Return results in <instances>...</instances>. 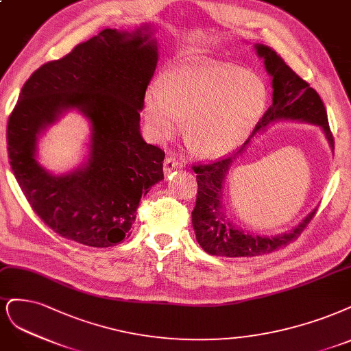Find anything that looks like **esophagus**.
<instances>
[{"label": "esophagus", "instance_id": "1", "mask_svg": "<svg viewBox=\"0 0 351 351\" xmlns=\"http://www.w3.org/2000/svg\"><path fill=\"white\" fill-rule=\"evenodd\" d=\"M178 168H181V162L177 158H174V156L168 155L164 160V171L170 173L173 170H178Z\"/></svg>", "mask_w": 351, "mask_h": 351}]
</instances>
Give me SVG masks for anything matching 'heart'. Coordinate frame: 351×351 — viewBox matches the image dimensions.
<instances>
[{
  "label": "heart",
  "mask_w": 351,
  "mask_h": 351,
  "mask_svg": "<svg viewBox=\"0 0 351 351\" xmlns=\"http://www.w3.org/2000/svg\"><path fill=\"white\" fill-rule=\"evenodd\" d=\"M269 101L264 81L234 64L187 62L170 69L162 87L145 99V117L156 139L174 135L184 120L190 148L203 156L237 148L258 123Z\"/></svg>",
  "instance_id": "obj_1"
}]
</instances>
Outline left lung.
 <instances>
[{
    "label": "left lung",
    "instance_id": "obj_1",
    "mask_svg": "<svg viewBox=\"0 0 351 351\" xmlns=\"http://www.w3.org/2000/svg\"><path fill=\"white\" fill-rule=\"evenodd\" d=\"M256 49L258 56L264 59L265 69L273 78V104L258 120L254 132L276 120H302L319 125L327 135L331 148H334L327 110L318 93L311 88L309 84L291 66L286 65L282 56L277 55L271 47L257 45ZM243 149L244 147L239 152ZM234 156L235 154H229L216 161L191 167L197 174V196L196 206L191 212V221L200 247L212 256L256 257L293 243L315 216V210L309 213L293 231L277 237H252L238 231L231 222H228L222 209V187Z\"/></svg>",
    "mask_w": 351,
    "mask_h": 351
}]
</instances>
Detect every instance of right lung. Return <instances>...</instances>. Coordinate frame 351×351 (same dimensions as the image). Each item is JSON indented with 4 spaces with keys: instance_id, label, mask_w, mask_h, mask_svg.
Returning <instances> with one entry per match:
<instances>
[{
    "instance_id": "obj_1",
    "label": "right lung",
    "mask_w": 351,
    "mask_h": 351,
    "mask_svg": "<svg viewBox=\"0 0 351 351\" xmlns=\"http://www.w3.org/2000/svg\"><path fill=\"white\" fill-rule=\"evenodd\" d=\"M148 38L141 30H101L36 69L8 116V158L23 195L45 225L82 245L122 243L141 197L164 178L165 152L139 132L145 91L158 60ZM69 108L92 120V154L82 171L51 176L34 160L35 139Z\"/></svg>"
}]
</instances>
